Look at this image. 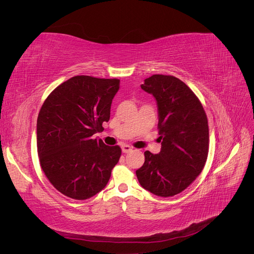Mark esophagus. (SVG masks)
I'll use <instances>...</instances> for the list:
<instances>
[{
  "label": "esophagus",
  "instance_id": "obj_1",
  "mask_svg": "<svg viewBox=\"0 0 254 254\" xmlns=\"http://www.w3.org/2000/svg\"><path fill=\"white\" fill-rule=\"evenodd\" d=\"M132 150V147L131 146H129V145H122V151L124 152V153H127V152H129V151H131Z\"/></svg>",
  "mask_w": 254,
  "mask_h": 254
}]
</instances>
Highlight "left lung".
Instances as JSON below:
<instances>
[{
    "label": "left lung",
    "instance_id": "left-lung-1",
    "mask_svg": "<svg viewBox=\"0 0 254 254\" xmlns=\"http://www.w3.org/2000/svg\"><path fill=\"white\" fill-rule=\"evenodd\" d=\"M141 88L157 102L161 150L157 155L144 152L137 180L153 195L175 196L204 167L209 152L206 114L194 92L174 76L152 75Z\"/></svg>",
    "mask_w": 254,
    "mask_h": 254
}]
</instances>
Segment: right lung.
Here are the masks:
<instances>
[{
	"instance_id": "1",
	"label": "right lung",
	"mask_w": 254,
	"mask_h": 254,
	"mask_svg": "<svg viewBox=\"0 0 254 254\" xmlns=\"http://www.w3.org/2000/svg\"><path fill=\"white\" fill-rule=\"evenodd\" d=\"M120 79L74 76L45 99L37 120L40 165L54 188L84 200L108 183L119 162V146H107L93 134L110 119Z\"/></svg>"
}]
</instances>
